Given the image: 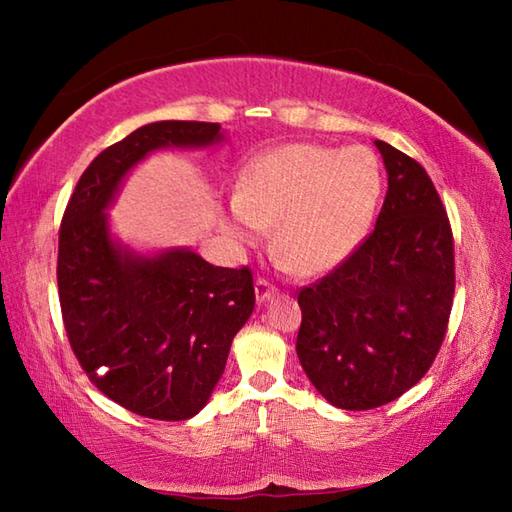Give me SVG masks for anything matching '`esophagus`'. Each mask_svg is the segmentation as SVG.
Here are the masks:
<instances>
[{"label": "esophagus", "instance_id": "34e87169", "mask_svg": "<svg viewBox=\"0 0 512 512\" xmlns=\"http://www.w3.org/2000/svg\"><path fill=\"white\" fill-rule=\"evenodd\" d=\"M275 288L268 284L266 279H257L255 281V297H257V301L259 303H266V301H270V297H275Z\"/></svg>", "mask_w": 512, "mask_h": 512}]
</instances>
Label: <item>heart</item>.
<instances>
[{"instance_id": "heart-1", "label": "heart", "mask_w": 512, "mask_h": 512, "mask_svg": "<svg viewBox=\"0 0 512 512\" xmlns=\"http://www.w3.org/2000/svg\"><path fill=\"white\" fill-rule=\"evenodd\" d=\"M383 171L372 149L290 143L246 167L226 228L257 246L275 224V255L299 275L330 273L354 255L374 222Z\"/></svg>"}]
</instances>
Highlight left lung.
Segmentation results:
<instances>
[{
    "instance_id": "left-lung-1",
    "label": "left lung",
    "mask_w": 512,
    "mask_h": 512,
    "mask_svg": "<svg viewBox=\"0 0 512 512\" xmlns=\"http://www.w3.org/2000/svg\"><path fill=\"white\" fill-rule=\"evenodd\" d=\"M387 195L374 233L299 292L297 356L330 405L374 409L405 394L436 358L455 290L453 233L416 160L374 140Z\"/></svg>"
}]
</instances>
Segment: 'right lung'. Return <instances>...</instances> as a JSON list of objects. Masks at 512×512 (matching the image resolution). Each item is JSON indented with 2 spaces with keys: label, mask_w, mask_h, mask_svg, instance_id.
<instances>
[{
  "label": "right lung",
  "mask_w": 512,
  "mask_h": 512,
  "mask_svg": "<svg viewBox=\"0 0 512 512\" xmlns=\"http://www.w3.org/2000/svg\"><path fill=\"white\" fill-rule=\"evenodd\" d=\"M217 123L158 121L96 156L59 231V301L85 374L107 398L154 420H189L222 378L235 334L255 308L248 268H222L191 248L140 253L112 233L125 178L160 149L224 143Z\"/></svg>",
  "instance_id": "right-lung-1"
}]
</instances>
